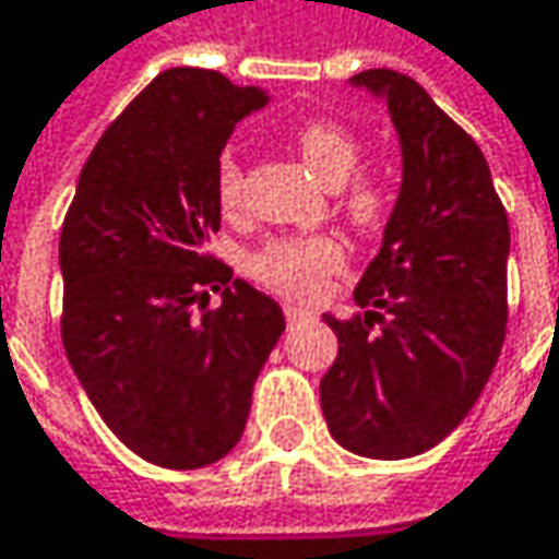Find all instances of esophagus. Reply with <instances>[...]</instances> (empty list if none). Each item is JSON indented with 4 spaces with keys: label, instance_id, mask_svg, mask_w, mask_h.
<instances>
[{
    "label": "esophagus",
    "instance_id": "34e87169",
    "mask_svg": "<svg viewBox=\"0 0 559 559\" xmlns=\"http://www.w3.org/2000/svg\"><path fill=\"white\" fill-rule=\"evenodd\" d=\"M283 314H286V321H301V318H311V311H308V308H301V305H283Z\"/></svg>",
    "mask_w": 559,
    "mask_h": 559
}]
</instances>
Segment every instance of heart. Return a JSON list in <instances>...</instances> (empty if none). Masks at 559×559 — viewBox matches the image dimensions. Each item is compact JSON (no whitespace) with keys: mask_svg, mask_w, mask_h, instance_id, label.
I'll return each mask as SVG.
<instances>
[{"mask_svg":"<svg viewBox=\"0 0 559 559\" xmlns=\"http://www.w3.org/2000/svg\"><path fill=\"white\" fill-rule=\"evenodd\" d=\"M293 142L301 162L314 171V178L337 190L340 213L346 222L369 235L379 231L391 216L394 193L391 183L379 171H356L362 145L356 133H349L337 120H305L296 127ZM216 203L225 216H235L245 203V168L235 152H222L216 162ZM346 260V248L337 235L314 231V235H283L263 241L248 258L245 270L263 289L286 296V299H314L324 283L337 273Z\"/></svg>","mask_w":559,"mask_h":559,"instance_id":"1","label":"heart"}]
</instances>
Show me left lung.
Instances as JSON below:
<instances>
[{
    "label": "left lung",
    "mask_w": 559,
    "mask_h": 559,
    "mask_svg": "<svg viewBox=\"0 0 559 559\" xmlns=\"http://www.w3.org/2000/svg\"><path fill=\"white\" fill-rule=\"evenodd\" d=\"M388 98L404 183L379 258L340 321L321 379L331 436L362 459H414L480 397L506 340L509 219L487 158L417 82L394 69L353 75Z\"/></svg>",
    "instance_id": "1"
}]
</instances>
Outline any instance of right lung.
<instances>
[{"label": "right lung", "instance_id": "1", "mask_svg": "<svg viewBox=\"0 0 559 559\" xmlns=\"http://www.w3.org/2000/svg\"><path fill=\"white\" fill-rule=\"evenodd\" d=\"M263 100L216 69H165L104 130L62 219L69 366L107 429L158 467L235 449L286 328L276 301L206 251L222 145ZM206 288L223 289L216 312Z\"/></svg>", "mask_w": 559, "mask_h": 559}]
</instances>
